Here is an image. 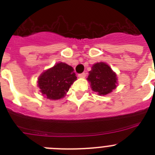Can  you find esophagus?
I'll return each mask as SVG.
<instances>
[{"label": "esophagus", "mask_w": 155, "mask_h": 155, "mask_svg": "<svg viewBox=\"0 0 155 155\" xmlns=\"http://www.w3.org/2000/svg\"><path fill=\"white\" fill-rule=\"evenodd\" d=\"M86 74H86L85 72H83V73L81 74H79L78 77L79 78H84L86 77Z\"/></svg>", "instance_id": "34e87169"}]
</instances>
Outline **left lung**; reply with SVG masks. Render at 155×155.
I'll return each mask as SVG.
<instances>
[{"label":"left lung","mask_w":155,"mask_h":155,"mask_svg":"<svg viewBox=\"0 0 155 155\" xmlns=\"http://www.w3.org/2000/svg\"><path fill=\"white\" fill-rule=\"evenodd\" d=\"M91 89L99 95L112 92L116 87V74L105 63H97L91 68L87 77Z\"/></svg>","instance_id":"left-lung-1"}]
</instances>
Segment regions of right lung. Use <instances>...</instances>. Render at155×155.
I'll return each mask as SVG.
<instances>
[{
    "label": "right lung",
    "instance_id": "add662e5",
    "mask_svg": "<svg viewBox=\"0 0 155 155\" xmlns=\"http://www.w3.org/2000/svg\"><path fill=\"white\" fill-rule=\"evenodd\" d=\"M77 77L73 68L64 63H59L40 75L38 85L46 98L56 100L65 95Z\"/></svg>",
    "mask_w": 155,
    "mask_h": 155
}]
</instances>
